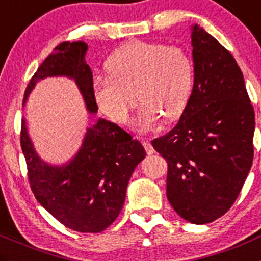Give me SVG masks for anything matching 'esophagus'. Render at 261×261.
I'll return each instance as SVG.
<instances>
[{"label":"esophagus","instance_id":"1","mask_svg":"<svg viewBox=\"0 0 261 261\" xmlns=\"http://www.w3.org/2000/svg\"><path fill=\"white\" fill-rule=\"evenodd\" d=\"M142 145H143V147H145L146 152H147L148 155H152V153H155V150H153L152 145H151V143L148 142V141H143Z\"/></svg>","mask_w":261,"mask_h":261}]
</instances>
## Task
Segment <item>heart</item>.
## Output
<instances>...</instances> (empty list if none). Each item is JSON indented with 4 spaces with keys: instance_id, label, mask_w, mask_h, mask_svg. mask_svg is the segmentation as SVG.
<instances>
[{
    "instance_id": "obj_1",
    "label": "heart",
    "mask_w": 261,
    "mask_h": 261,
    "mask_svg": "<svg viewBox=\"0 0 261 261\" xmlns=\"http://www.w3.org/2000/svg\"><path fill=\"white\" fill-rule=\"evenodd\" d=\"M108 75L93 79V97L116 124H125L141 100L135 125L150 129L160 120L178 118L190 102L195 82L193 61L177 46L145 41L123 44L106 61ZM136 95H134V92Z\"/></svg>"
}]
</instances>
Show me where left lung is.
Wrapping results in <instances>:
<instances>
[{
	"label": "left lung",
	"instance_id": "8db88e82",
	"mask_svg": "<svg viewBox=\"0 0 261 261\" xmlns=\"http://www.w3.org/2000/svg\"><path fill=\"white\" fill-rule=\"evenodd\" d=\"M195 82L177 125L151 141L168 163L166 197L193 224L224 215L240 195L254 159L255 113L230 52L195 24Z\"/></svg>",
	"mask_w": 261,
	"mask_h": 261
}]
</instances>
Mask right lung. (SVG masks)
I'll return each mask as SVG.
<instances>
[{"label":"right lung","instance_id":"1","mask_svg":"<svg viewBox=\"0 0 261 261\" xmlns=\"http://www.w3.org/2000/svg\"><path fill=\"white\" fill-rule=\"evenodd\" d=\"M86 52L84 42H63L55 47L29 81L24 102L38 81L65 75L78 84L89 113H96L93 75ZM20 145L37 201L66 228L83 233L102 232L115 222L130 175L146 156L141 142L105 119L88 128L81 150L66 165L51 166L38 158L24 119Z\"/></svg>","mask_w":261,"mask_h":261}]
</instances>
